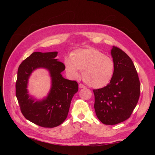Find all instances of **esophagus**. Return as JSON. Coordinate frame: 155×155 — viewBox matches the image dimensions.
<instances>
[{"instance_id":"34e87169","label":"esophagus","mask_w":155,"mask_h":155,"mask_svg":"<svg viewBox=\"0 0 155 155\" xmlns=\"http://www.w3.org/2000/svg\"><path fill=\"white\" fill-rule=\"evenodd\" d=\"M79 88H85L86 87L84 85H83V84H79Z\"/></svg>"}]
</instances>
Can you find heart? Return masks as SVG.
<instances>
[{
	"label": "heart",
	"mask_w": 155,
	"mask_h": 155,
	"mask_svg": "<svg viewBox=\"0 0 155 155\" xmlns=\"http://www.w3.org/2000/svg\"><path fill=\"white\" fill-rule=\"evenodd\" d=\"M65 70L70 76L77 78L83 70V81L94 88H101L110 83L113 77L115 64L110 57L97 49L89 48L74 51L71 59L64 61Z\"/></svg>",
	"instance_id": "heart-1"
}]
</instances>
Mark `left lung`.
<instances>
[{
  "mask_svg": "<svg viewBox=\"0 0 155 155\" xmlns=\"http://www.w3.org/2000/svg\"><path fill=\"white\" fill-rule=\"evenodd\" d=\"M113 77L108 85L93 90L96 114L105 125H116L130 118L137 105L140 83L137 70L129 55L113 46Z\"/></svg>",
  "mask_w": 155,
  "mask_h": 155,
  "instance_id": "left-lung-1",
  "label": "left lung"
}]
</instances>
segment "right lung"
Masks as SVG:
<instances>
[{
    "label": "right lung",
    "instance_id": "add662e5",
    "mask_svg": "<svg viewBox=\"0 0 155 155\" xmlns=\"http://www.w3.org/2000/svg\"><path fill=\"white\" fill-rule=\"evenodd\" d=\"M57 51L32 53L19 65L16 81V97L22 114L25 118L43 127L52 128L61 124L67 118L70 102L78 91L76 81L64 79L61 72L64 64L55 59ZM37 68H45L50 71L52 88L48 97L35 102L27 94V79Z\"/></svg>",
    "mask_w": 155,
    "mask_h": 155
}]
</instances>
